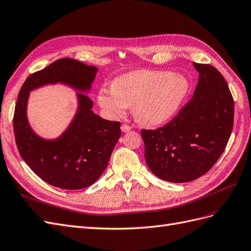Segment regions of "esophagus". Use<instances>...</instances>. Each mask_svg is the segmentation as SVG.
I'll return each instance as SVG.
<instances>
[{"mask_svg":"<svg viewBox=\"0 0 251 251\" xmlns=\"http://www.w3.org/2000/svg\"><path fill=\"white\" fill-rule=\"evenodd\" d=\"M131 126H127V125H123L121 126V131H123L124 133H126V132H130L131 131Z\"/></svg>","mask_w":251,"mask_h":251,"instance_id":"esophagus-1","label":"esophagus"}]
</instances>
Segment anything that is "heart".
I'll list each match as a JSON object with an SVG mask.
<instances>
[{"label": "heart", "mask_w": 251, "mask_h": 251, "mask_svg": "<svg viewBox=\"0 0 251 251\" xmlns=\"http://www.w3.org/2000/svg\"><path fill=\"white\" fill-rule=\"evenodd\" d=\"M187 92L188 81L183 75L138 70L116 77L112 88H100L97 101L111 118L124 116L133 105V115L139 124L157 126L175 115Z\"/></svg>", "instance_id": "b5f03b06"}]
</instances>
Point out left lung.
<instances>
[{
	"instance_id": "obj_1",
	"label": "left lung",
	"mask_w": 251,
	"mask_h": 251,
	"mask_svg": "<svg viewBox=\"0 0 251 251\" xmlns=\"http://www.w3.org/2000/svg\"><path fill=\"white\" fill-rule=\"evenodd\" d=\"M193 65L199 79L191 100L166 126L141 131L149 169L174 183L206 174L222 155L233 126V100L222 74L210 65Z\"/></svg>"
}]
</instances>
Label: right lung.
<instances>
[{"mask_svg": "<svg viewBox=\"0 0 251 251\" xmlns=\"http://www.w3.org/2000/svg\"><path fill=\"white\" fill-rule=\"evenodd\" d=\"M98 68L73 58H60L35 72L23 83L13 116V130L20 154L30 169L47 183L64 189H81L101 176L120 138V123L110 121L92 111L87 95ZM60 83L78 91L77 113L55 140L37 135L29 126L26 105L29 92Z\"/></svg>", "mask_w": 251, "mask_h": 251, "instance_id": "1", "label": "right lung"}]
</instances>
